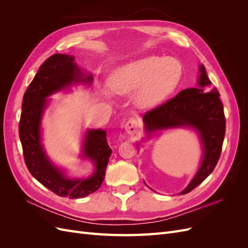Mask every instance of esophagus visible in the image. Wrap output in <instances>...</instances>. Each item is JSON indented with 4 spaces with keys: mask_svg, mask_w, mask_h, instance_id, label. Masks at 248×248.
<instances>
[{
    "mask_svg": "<svg viewBox=\"0 0 248 248\" xmlns=\"http://www.w3.org/2000/svg\"><path fill=\"white\" fill-rule=\"evenodd\" d=\"M125 130L126 132L130 134V136H133L139 131V123L136 119H130L125 123Z\"/></svg>",
    "mask_w": 248,
    "mask_h": 248,
    "instance_id": "34e87169",
    "label": "esophagus"
}]
</instances>
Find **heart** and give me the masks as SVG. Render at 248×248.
<instances>
[{
  "label": "heart",
  "mask_w": 248,
  "mask_h": 248,
  "mask_svg": "<svg viewBox=\"0 0 248 248\" xmlns=\"http://www.w3.org/2000/svg\"><path fill=\"white\" fill-rule=\"evenodd\" d=\"M182 65L170 57L148 56L119 67L110 74L108 86L117 95L131 94L140 108L158 106L174 92L182 78ZM106 96L110 93L106 90Z\"/></svg>",
  "instance_id": "b5f03b06"
}]
</instances>
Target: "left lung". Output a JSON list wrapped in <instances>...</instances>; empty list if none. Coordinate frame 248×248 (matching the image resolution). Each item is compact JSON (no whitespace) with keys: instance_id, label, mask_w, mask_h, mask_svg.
<instances>
[{"instance_id":"left-lung-1","label":"left lung","mask_w":248,"mask_h":248,"mask_svg":"<svg viewBox=\"0 0 248 248\" xmlns=\"http://www.w3.org/2000/svg\"><path fill=\"white\" fill-rule=\"evenodd\" d=\"M199 71L196 88L183 90L174 98L142 117L147 139L158 131L176 128H190L198 133L202 149L200 167L180 194L188 193L196 188L213 171L219 159L226 133V118L219 93L215 88L208 92L211 81L204 65H200Z\"/></svg>"}]
</instances>
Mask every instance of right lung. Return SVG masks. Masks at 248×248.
Instances as JSON below:
<instances>
[{"mask_svg":"<svg viewBox=\"0 0 248 248\" xmlns=\"http://www.w3.org/2000/svg\"><path fill=\"white\" fill-rule=\"evenodd\" d=\"M93 76L82 71L70 55L49 57L37 72L22 98L19 139L29 171L43 186L60 197L85 198L101 186L112 153L107 141V131L87 129L81 141V157L94 164L87 178H70L49 159L42 142V118L49 104L48 97L71 86L92 85Z\"/></svg>","mask_w":248,"mask_h":248,"instance_id":"right-lung-1","label":"right lung"}]
</instances>
